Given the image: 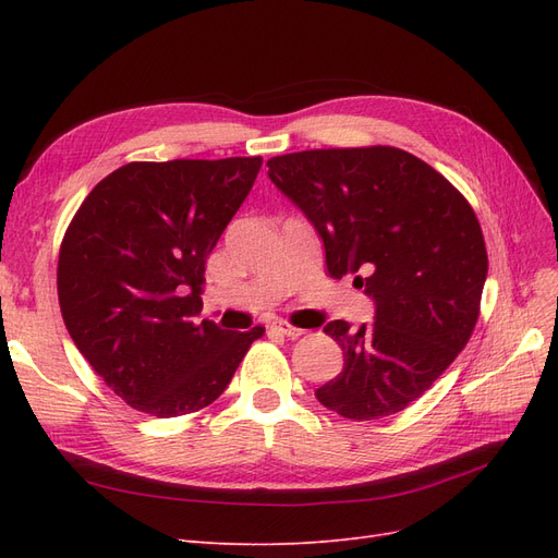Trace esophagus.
I'll return each instance as SVG.
<instances>
[{
  "label": "esophagus",
  "instance_id": "obj_1",
  "mask_svg": "<svg viewBox=\"0 0 558 558\" xmlns=\"http://www.w3.org/2000/svg\"><path fill=\"white\" fill-rule=\"evenodd\" d=\"M269 330H272V332H279L281 337H289V340H298V337L305 335V330H302V328H295V326H291V324H286V320H277V324L269 326Z\"/></svg>",
  "mask_w": 558,
  "mask_h": 558
}]
</instances>
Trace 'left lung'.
<instances>
[{
    "label": "left lung",
    "instance_id": "obj_1",
    "mask_svg": "<svg viewBox=\"0 0 558 558\" xmlns=\"http://www.w3.org/2000/svg\"><path fill=\"white\" fill-rule=\"evenodd\" d=\"M269 179L318 230L328 275H356L375 324L330 320L342 373L316 388L353 421L402 412L459 356L480 318L484 234L461 191L396 146L314 148L267 160Z\"/></svg>",
    "mask_w": 558,
    "mask_h": 558
}]
</instances>
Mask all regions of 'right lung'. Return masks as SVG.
<instances>
[{"label": "right lung", "mask_w": 558, "mask_h": 558, "mask_svg": "<svg viewBox=\"0 0 558 558\" xmlns=\"http://www.w3.org/2000/svg\"><path fill=\"white\" fill-rule=\"evenodd\" d=\"M263 158L128 162L83 199L60 244L58 300L95 373L130 408L170 418L221 396L265 328L197 320L209 253Z\"/></svg>", "instance_id": "obj_1"}]
</instances>
